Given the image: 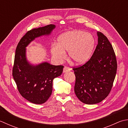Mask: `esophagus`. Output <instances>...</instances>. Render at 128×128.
<instances>
[{
    "label": "esophagus",
    "mask_w": 128,
    "mask_h": 128,
    "mask_svg": "<svg viewBox=\"0 0 128 128\" xmlns=\"http://www.w3.org/2000/svg\"><path fill=\"white\" fill-rule=\"evenodd\" d=\"M70 71H71V68H70V67L65 66L64 68V70H63V72L65 73V72H70Z\"/></svg>",
    "instance_id": "esophagus-1"
}]
</instances>
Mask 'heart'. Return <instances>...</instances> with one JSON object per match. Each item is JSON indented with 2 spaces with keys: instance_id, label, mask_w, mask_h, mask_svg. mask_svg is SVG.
Masks as SVG:
<instances>
[{
  "instance_id": "1",
  "label": "heart",
  "mask_w": 128,
  "mask_h": 128,
  "mask_svg": "<svg viewBox=\"0 0 128 128\" xmlns=\"http://www.w3.org/2000/svg\"><path fill=\"white\" fill-rule=\"evenodd\" d=\"M95 39L91 34L82 30H73L62 34L58 43L51 46V52L57 61H63L68 51L74 63L81 64L87 62L92 56L95 46Z\"/></svg>"
}]
</instances>
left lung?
<instances>
[{
  "instance_id": "1",
  "label": "left lung",
  "mask_w": 128,
  "mask_h": 128,
  "mask_svg": "<svg viewBox=\"0 0 128 128\" xmlns=\"http://www.w3.org/2000/svg\"><path fill=\"white\" fill-rule=\"evenodd\" d=\"M98 45L91 58L82 66L74 68V92L87 104L104 100L110 93L115 79L117 63L113 47L107 38L97 32Z\"/></svg>"
}]
</instances>
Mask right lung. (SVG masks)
<instances>
[{
	"mask_svg": "<svg viewBox=\"0 0 128 128\" xmlns=\"http://www.w3.org/2000/svg\"><path fill=\"white\" fill-rule=\"evenodd\" d=\"M55 28L50 24L28 31L15 51L12 76L20 94L32 103L40 104L48 100L52 91L53 80L62 74L64 66L48 62L31 64L27 60L26 48L36 38L50 35Z\"/></svg>",
	"mask_w": 128,
	"mask_h": 128,
	"instance_id": "right-lung-1",
	"label": "right lung"
}]
</instances>
